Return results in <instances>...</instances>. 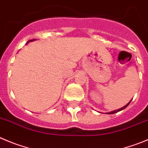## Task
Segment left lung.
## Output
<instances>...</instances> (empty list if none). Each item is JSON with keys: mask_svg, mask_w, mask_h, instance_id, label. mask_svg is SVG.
Listing matches in <instances>:
<instances>
[{"mask_svg": "<svg viewBox=\"0 0 148 148\" xmlns=\"http://www.w3.org/2000/svg\"><path fill=\"white\" fill-rule=\"evenodd\" d=\"M132 101V100L128 102V103H127L126 105L125 106H124V107H123L122 108H120V109H118V110H114V111H112V112H107L106 113V114H114V113H116V112H120V111H121V110H124V109H125L127 107H128V104H129V103H130V102Z\"/></svg>", "mask_w": 148, "mask_h": 148, "instance_id": "8db88e82", "label": "left lung"}]
</instances>
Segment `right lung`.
I'll list each match as a JSON object with an SVG mask.
<instances>
[{
	"instance_id": "add662e5",
	"label": "right lung",
	"mask_w": 148,
	"mask_h": 148,
	"mask_svg": "<svg viewBox=\"0 0 148 148\" xmlns=\"http://www.w3.org/2000/svg\"><path fill=\"white\" fill-rule=\"evenodd\" d=\"M36 38H35V39H32V40H29V41H27V43L30 42V41H36ZM27 44H26V45H27Z\"/></svg>"
}]
</instances>
